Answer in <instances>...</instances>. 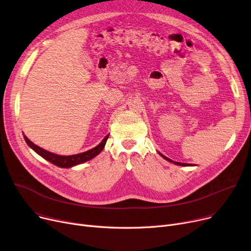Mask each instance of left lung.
Segmentation results:
<instances>
[{"label":"left lung","instance_id":"8db88e82","mask_svg":"<svg viewBox=\"0 0 251 251\" xmlns=\"http://www.w3.org/2000/svg\"><path fill=\"white\" fill-rule=\"evenodd\" d=\"M164 159H166L168 161H170V162H174L175 164H177V165H182V166H190V165H193V164H191V163H181V162H177V161H173L172 159H170V158H168L166 156H164L163 154H161V153H159Z\"/></svg>","mask_w":251,"mask_h":251}]
</instances>
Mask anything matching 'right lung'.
Here are the masks:
<instances>
[{
    "label": "right lung",
    "instance_id": "right-lung-1",
    "mask_svg": "<svg viewBox=\"0 0 251 251\" xmlns=\"http://www.w3.org/2000/svg\"><path fill=\"white\" fill-rule=\"evenodd\" d=\"M109 138V135H107L102 142L100 143L99 145H97L96 147H94L93 149L88 150L86 152H82V153H78V154H74V155H57L54 154L52 152H49L47 150L35 145L33 142H31L25 135H24V139L27 142V144L34 150L35 152H37L40 156H42L44 159L48 160L49 162H51L53 164H55L56 166H59V168H72V166H75L76 164L82 163V162H86L92 158H94L96 155H98L100 152L102 151L103 148L105 147V144L107 142Z\"/></svg>",
    "mask_w": 251,
    "mask_h": 251
}]
</instances>
